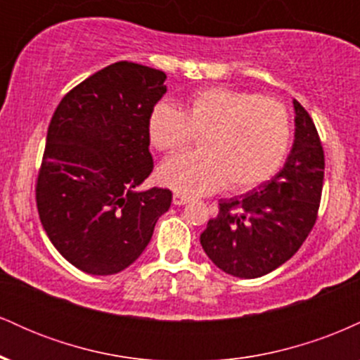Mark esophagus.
<instances>
[{"label": "esophagus", "instance_id": "34e87169", "mask_svg": "<svg viewBox=\"0 0 360 360\" xmlns=\"http://www.w3.org/2000/svg\"><path fill=\"white\" fill-rule=\"evenodd\" d=\"M189 201L188 196H184V194H179V193H174V196H172V203L176 206H181V205H186Z\"/></svg>", "mask_w": 360, "mask_h": 360}]
</instances>
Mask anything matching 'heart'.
Returning a JSON list of instances; mask_svg holds the SVG:
<instances>
[{"label": "heart", "mask_w": 360, "mask_h": 360, "mask_svg": "<svg viewBox=\"0 0 360 360\" xmlns=\"http://www.w3.org/2000/svg\"><path fill=\"white\" fill-rule=\"evenodd\" d=\"M148 140L172 154L201 135L200 150L172 157L157 169V181L186 196L229 186L235 193L266 184L279 172L291 147L289 111L274 98L212 86L194 91L181 110L159 101L148 115Z\"/></svg>", "instance_id": "1"}]
</instances>
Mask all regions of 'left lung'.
<instances>
[{"instance_id": "1", "label": "left lung", "mask_w": 360, "mask_h": 360, "mask_svg": "<svg viewBox=\"0 0 360 360\" xmlns=\"http://www.w3.org/2000/svg\"><path fill=\"white\" fill-rule=\"evenodd\" d=\"M295 105V143L281 171L240 198L220 200L200 242L212 262L235 278L254 279L298 252L315 226L325 154L308 111Z\"/></svg>"}]
</instances>
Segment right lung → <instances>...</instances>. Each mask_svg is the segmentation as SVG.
I'll list each match as a JSON object with an SVG mask.
<instances>
[{
  "label": "right lung",
  "mask_w": 360,
  "mask_h": 360,
  "mask_svg": "<svg viewBox=\"0 0 360 360\" xmlns=\"http://www.w3.org/2000/svg\"><path fill=\"white\" fill-rule=\"evenodd\" d=\"M166 74L120 60L94 72L53 111L35 186L47 237L77 269L110 276L127 269L150 242L172 193L139 186L154 169L148 115Z\"/></svg>",
  "instance_id": "add662e5"
}]
</instances>
